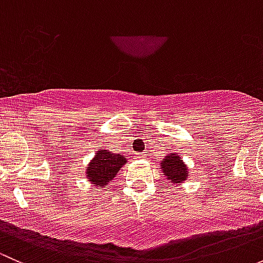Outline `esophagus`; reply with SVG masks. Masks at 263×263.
I'll use <instances>...</instances> for the list:
<instances>
[{
	"label": "esophagus",
	"instance_id": "34e87169",
	"mask_svg": "<svg viewBox=\"0 0 263 263\" xmlns=\"http://www.w3.org/2000/svg\"><path fill=\"white\" fill-rule=\"evenodd\" d=\"M145 156H146V154H145V153H140V154H137L136 158H137V159H144Z\"/></svg>",
	"mask_w": 263,
	"mask_h": 263
}]
</instances>
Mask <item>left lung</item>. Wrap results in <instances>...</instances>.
Returning <instances> with one entry per match:
<instances>
[{
	"label": "left lung",
	"mask_w": 263,
	"mask_h": 263,
	"mask_svg": "<svg viewBox=\"0 0 263 263\" xmlns=\"http://www.w3.org/2000/svg\"><path fill=\"white\" fill-rule=\"evenodd\" d=\"M160 169L166 181L174 185L182 184L183 182L187 181L188 176H190L188 165L177 153L166 154L165 158L161 160Z\"/></svg>",
	"instance_id": "8db88e82"
}]
</instances>
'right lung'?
Returning a JSON list of instances; mask_svg holds the SVG:
<instances>
[{
	"mask_svg": "<svg viewBox=\"0 0 263 263\" xmlns=\"http://www.w3.org/2000/svg\"><path fill=\"white\" fill-rule=\"evenodd\" d=\"M126 163V156L113 154L105 147H99L94 158L86 165L87 182L98 188H107Z\"/></svg>",
	"mask_w": 263,
	"mask_h": 263,
	"instance_id": "add662e5",
	"label": "right lung"
}]
</instances>
